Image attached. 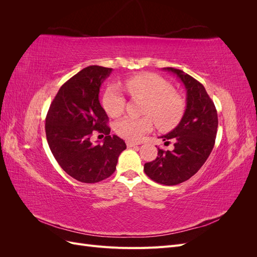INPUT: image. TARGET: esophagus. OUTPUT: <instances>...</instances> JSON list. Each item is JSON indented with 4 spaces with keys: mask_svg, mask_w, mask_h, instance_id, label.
<instances>
[{
    "mask_svg": "<svg viewBox=\"0 0 257 257\" xmlns=\"http://www.w3.org/2000/svg\"><path fill=\"white\" fill-rule=\"evenodd\" d=\"M126 146H127L128 148H132V147L138 146V144H135V143H133V142H126Z\"/></svg>",
    "mask_w": 257,
    "mask_h": 257,
    "instance_id": "obj_1",
    "label": "esophagus"
}]
</instances>
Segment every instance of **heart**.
<instances>
[{
	"mask_svg": "<svg viewBox=\"0 0 257 257\" xmlns=\"http://www.w3.org/2000/svg\"><path fill=\"white\" fill-rule=\"evenodd\" d=\"M124 88L133 97H144L147 104L145 116H124L115 123V133L128 142H139L150 132L155 117L163 128H169L180 121L185 109L184 98L173 90L172 84L153 73H142L124 80ZM126 99L118 85H109L105 91L102 105L108 115L119 116L125 108ZM155 117L153 118V116Z\"/></svg>",
	"mask_w": 257,
	"mask_h": 257,
	"instance_id": "1",
	"label": "heart"
}]
</instances>
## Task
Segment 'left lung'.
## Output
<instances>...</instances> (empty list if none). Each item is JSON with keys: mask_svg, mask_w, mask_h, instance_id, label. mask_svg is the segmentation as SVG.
<instances>
[{"mask_svg": "<svg viewBox=\"0 0 257 257\" xmlns=\"http://www.w3.org/2000/svg\"><path fill=\"white\" fill-rule=\"evenodd\" d=\"M177 75L186 90V108L181 121L163 142H174L173 151L158 148L154 161L146 163L144 170L153 181L164 185L182 183L195 175L211 153L217 132V113L205 87L181 69L165 67Z\"/></svg>", "mask_w": 257, "mask_h": 257, "instance_id": "obj_1", "label": "left lung"}]
</instances>
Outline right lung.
<instances>
[{
  "instance_id": "obj_1",
  "label": "right lung",
  "mask_w": 257,
  "mask_h": 257,
  "mask_svg": "<svg viewBox=\"0 0 257 257\" xmlns=\"http://www.w3.org/2000/svg\"><path fill=\"white\" fill-rule=\"evenodd\" d=\"M112 69L91 65L68 79L57 93L46 116V137L61 168L76 180L96 183L110 177L123 139L110 135L108 115L98 99L99 88ZM93 130L105 135L103 144L93 145Z\"/></svg>"
}]
</instances>
